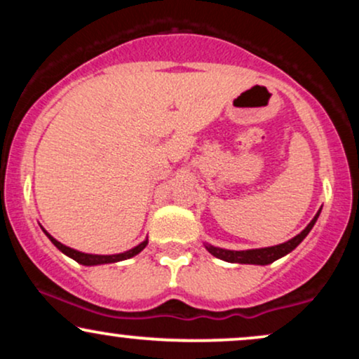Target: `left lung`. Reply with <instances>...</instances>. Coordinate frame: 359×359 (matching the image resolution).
Segmentation results:
<instances>
[{
	"label": "left lung",
	"mask_w": 359,
	"mask_h": 359,
	"mask_svg": "<svg viewBox=\"0 0 359 359\" xmlns=\"http://www.w3.org/2000/svg\"><path fill=\"white\" fill-rule=\"evenodd\" d=\"M320 212V211H319ZM319 212L316 214V217L307 224V228L304 229L302 233L297 234L295 238H292L290 241L282 243V245L270 246V248H259V250H246V251H231V250H222L216 248V246H205L211 255L216 258L224 259V262L229 263H251V265H269V263H273L275 259L285 257L287 253H290L295 246L299 245L304 238L307 236L309 231L312 229V226L316 224L317 217H319Z\"/></svg>",
	"instance_id": "8db88e82"
}]
</instances>
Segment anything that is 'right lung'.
Returning a JSON list of instances; mask_svg holds the SVG:
<instances>
[{"label":"right lung","instance_id":"1","mask_svg":"<svg viewBox=\"0 0 359 359\" xmlns=\"http://www.w3.org/2000/svg\"><path fill=\"white\" fill-rule=\"evenodd\" d=\"M45 234H47V236L50 238V241L57 246V248L62 251V253H65V255H67V257H71L72 259H76V262L81 263V265H88V266H90V265H102V263H114V262H121V259H128V258L135 257V255H138L140 251L145 248L147 243H148V241H143L142 245L135 246L133 250L125 251V253H119V255H88V253H81V251H76V250L69 248V246L62 245V243L57 241L55 238H52L47 231H45Z\"/></svg>","mask_w":359,"mask_h":359}]
</instances>
